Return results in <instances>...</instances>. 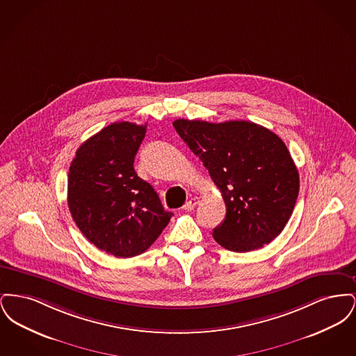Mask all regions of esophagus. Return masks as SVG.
I'll return each instance as SVG.
<instances>
[{
  "label": "esophagus",
  "instance_id": "34e87169",
  "mask_svg": "<svg viewBox=\"0 0 356 356\" xmlns=\"http://www.w3.org/2000/svg\"><path fill=\"white\" fill-rule=\"evenodd\" d=\"M199 203H200V199H199V197H191L186 204V211H192Z\"/></svg>",
  "mask_w": 356,
  "mask_h": 356
}]
</instances>
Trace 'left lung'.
I'll list each match as a JSON object with an SVG mask.
<instances>
[{"mask_svg": "<svg viewBox=\"0 0 356 356\" xmlns=\"http://www.w3.org/2000/svg\"><path fill=\"white\" fill-rule=\"evenodd\" d=\"M173 127L220 189L227 213L213 238L234 252L271 243L284 229L299 195V172L283 140L244 120L179 119Z\"/></svg>", "mask_w": 356, "mask_h": 356, "instance_id": "left-lung-1", "label": "left lung"}]
</instances>
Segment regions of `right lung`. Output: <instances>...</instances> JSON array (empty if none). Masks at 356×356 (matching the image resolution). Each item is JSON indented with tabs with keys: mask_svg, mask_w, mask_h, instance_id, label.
I'll use <instances>...</instances> for the list:
<instances>
[{
	"mask_svg": "<svg viewBox=\"0 0 356 356\" xmlns=\"http://www.w3.org/2000/svg\"><path fill=\"white\" fill-rule=\"evenodd\" d=\"M145 134L147 125L113 122L81 144L69 168L73 220L92 244L116 257L145 252L173 215L134 168Z\"/></svg>",
	"mask_w": 356,
	"mask_h": 356,
	"instance_id": "1",
	"label": "right lung"
}]
</instances>
